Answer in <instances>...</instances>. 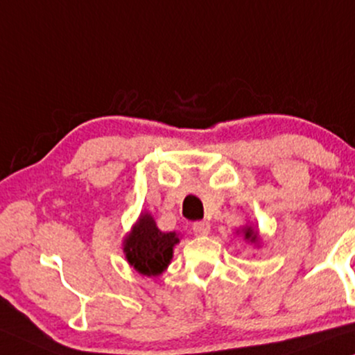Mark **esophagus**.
I'll list each match as a JSON object with an SVG mask.
<instances>
[{"label": "esophagus", "mask_w": 355, "mask_h": 355, "mask_svg": "<svg viewBox=\"0 0 355 355\" xmlns=\"http://www.w3.org/2000/svg\"><path fill=\"white\" fill-rule=\"evenodd\" d=\"M193 234L197 236H207L210 232V223L208 221H196L192 225Z\"/></svg>", "instance_id": "34e87169"}]
</instances>
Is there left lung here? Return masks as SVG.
Instances as JSON below:
<instances>
[{
  "instance_id": "8db88e82",
  "label": "left lung",
  "mask_w": 355,
  "mask_h": 355,
  "mask_svg": "<svg viewBox=\"0 0 355 355\" xmlns=\"http://www.w3.org/2000/svg\"><path fill=\"white\" fill-rule=\"evenodd\" d=\"M244 234H245V239H250V242L257 241V232L252 230V227H247V230H244Z\"/></svg>"
}]
</instances>
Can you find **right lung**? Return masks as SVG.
<instances>
[{"instance_id":"1","label":"right lung","mask_w":355,"mask_h":355,"mask_svg":"<svg viewBox=\"0 0 355 355\" xmlns=\"http://www.w3.org/2000/svg\"><path fill=\"white\" fill-rule=\"evenodd\" d=\"M179 239L176 232H162L150 215H142L125 239V259L139 273L158 276L166 268L173 257V245Z\"/></svg>"}]
</instances>
